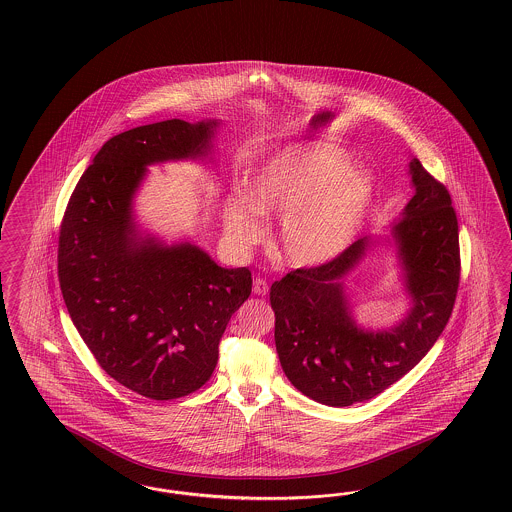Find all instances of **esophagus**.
Instances as JSON below:
<instances>
[{
    "label": "esophagus",
    "instance_id": "obj_1",
    "mask_svg": "<svg viewBox=\"0 0 512 512\" xmlns=\"http://www.w3.org/2000/svg\"><path fill=\"white\" fill-rule=\"evenodd\" d=\"M253 292L259 296H266L268 294V283L264 281L263 277H255L253 279Z\"/></svg>",
    "mask_w": 512,
    "mask_h": 512
}]
</instances>
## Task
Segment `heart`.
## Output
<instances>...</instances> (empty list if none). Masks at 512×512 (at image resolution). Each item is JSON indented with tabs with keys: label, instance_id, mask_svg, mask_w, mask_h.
<instances>
[{
	"label": "heart",
	"instance_id": "b5f03b06",
	"mask_svg": "<svg viewBox=\"0 0 512 512\" xmlns=\"http://www.w3.org/2000/svg\"><path fill=\"white\" fill-rule=\"evenodd\" d=\"M376 179L330 145H296L268 160L248 184V199L225 208V229L240 246L264 233L263 214H283L279 251L296 268L337 259L354 244L376 205Z\"/></svg>",
	"mask_w": 512,
	"mask_h": 512
}]
</instances>
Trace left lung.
<instances>
[{"label": "left lung", "instance_id": "8db88e82", "mask_svg": "<svg viewBox=\"0 0 512 512\" xmlns=\"http://www.w3.org/2000/svg\"><path fill=\"white\" fill-rule=\"evenodd\" d=\"M415 194L386 238L399 259L412 307L384 330L363 328L352 313L345 277L380 244L363 236L337 259L298 268L276 281V350L292 386L313 401L343 408L369 401L427 356L455 305L460 279L458 221L451 195L417 158Z\"/></svg>", "mask_w": 512, "mask_h": 512}]
</instances>
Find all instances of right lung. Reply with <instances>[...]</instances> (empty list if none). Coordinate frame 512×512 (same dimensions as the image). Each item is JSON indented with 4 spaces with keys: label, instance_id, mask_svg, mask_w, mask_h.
Instances as JSON below:
<instances>
[{
    "label": "right lung",
    "instance_id": "1",
    "mask_svg": "<svg viewBox=\"0 0 512 512\" xmlns=\"http://www.w3.org/2000/svg\"><path fill=\"white\" fill-rule=\"evenodd\" d=\"M218 126L171 119L108 139L61 223L59 285L76 330L113 380L152 401L207 384L221 335L251 294L248 268H221L188 240L166 244L134 214L147 166L212 160Z\"/></svg>",
    "mask_w": 512,
    "mask_h": 512
}]
</instances>
